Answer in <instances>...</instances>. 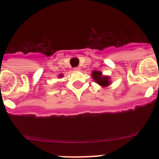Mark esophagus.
<instances>
[{
	"mask_svg": "<svg viewBox=\"0 0 159 159\" xmlns=\"http://www.w3.org/2000/svg\"><path fill=\"white\" fill-rule=\"evenodd\" d=\"M80 67H74V71H80Z\"/></svg>",
	"mask_w": 159,
	"mask_h": 159,
	"instance_id": "esophagus-1",
	"label": "esophagus"
}]
</instances>
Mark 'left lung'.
I'll use <instances>...</instances> for the list:
<instances>
[{
  "label": "left lung",
  "mask_w": 159,
  "mask_h": 159,
  "mask_svg": "<svg viewBox=\"0 0 159 159\" xmlns=\"http://www.w3.org/2000/svg\"><path fill=\"white\" fill-rule=\"evenodd\" d=\"M92 78L94 79L95 82L102 87H107L111 84L110 78L107 75H102V72L99 71H92Z\"/></svg>",
  "instance_id": "obj_1"
}]
</instances>
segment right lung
<instances>
[{"mask_svg": "<svg viewBox=\"0 0 159 159\" xmlns=\"http://www.w3.org/2000/svg\"><path fill=\"white\" fill-rule=\"evenodd\" d=\"M62 76H63L62 74H61V75H59V77H62Z\"/></svg>", "mask_w": 159, "mask_h": 159, "instance_id": "add662e5", "label": "right lung"}]
</instances>
